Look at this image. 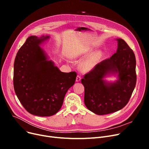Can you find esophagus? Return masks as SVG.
I'll return each instance as SVG.
<instances>
[{
  "instance_id": "1",
  "label": "esophagus",
  "mask_w": 149,
  "mask_h": 149,
  "mask_svg": "<svg viewBox=\"0 0 149 149\" xmlns=\"http://www.w3.org/2000/svg\"><path fill=\"white\" fill-rule=\"evenodd\" d=\"M81 80V77L80 75H77L76 78V81L77 82H79Z\"/></svg>"
}]
</instances>
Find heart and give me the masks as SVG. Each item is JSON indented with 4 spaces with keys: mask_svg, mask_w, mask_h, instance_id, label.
I'll return each instance as SVG.
<instances>
[{
    "mask_svg": "<svg viewBox=\"0 0 149 149\" xmlns=\"http://www.w3.org/2000/svg\"><path fill=\"white\" fill-rule=\"evenodd\" d=\"M88 53L89 51H84L80 54V56H84L88 54ZM101 56H102V52L100 51H97L91 54L81 62V69L84 71H91L98 64Z\"/></svg>",
    "mask_w": 149,
    "mask_h": 149,
    "instance_id": "obj_1",
    "label": "heart"
}]
</instances>
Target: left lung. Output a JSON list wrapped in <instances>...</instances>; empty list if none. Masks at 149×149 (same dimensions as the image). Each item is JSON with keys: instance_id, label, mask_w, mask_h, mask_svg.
I'll list each match as a JSON object with an SVG mask.
<instances>
[{"instance_id": "1", "label": "left lung", "mask_w": 149, "mask_h": 149, "mask_svg": "<svg viewBox=\"0 0 149 149\" xmlns=\"http://www.w3.org/2000/svg\"><path fill=\"white\" fill-rule=\"evenodd\" d=\"M118 48L113 56L98 63L81 80L84 87V104L97 115L111 113L122 109L129 102L136 82L134 52L121 38H115ZM115 76V81L106 77Z\"/></svg>"}]
</instances>
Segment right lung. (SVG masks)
Here are the masks:
<instances>
[{"label":"right lung","mask_w":149,"mask_h":149,"mask_svg":"<svg viewBox=\"0 0 149 149\" xmlns=\"http://www.w3.org/2000/svg\"><path fill=\"white\" fill-rule=\"evenodd\" d=\"M51 37H29L20 48L14 64V88L20 102L32 115L49 116L61 109L77 74L60 71L40 46Z\"/></svg>","instance_id":"1"}]
</instances>
